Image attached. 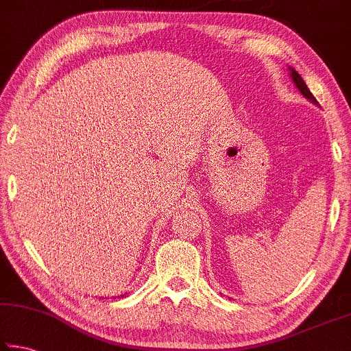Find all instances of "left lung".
Wrapping results in <instances>:
<instances>
[{"instance_id": "obj_1", "label": "left lung", "mask_w": 351, "mask_h": 351, "mask_svg": "<svg viewBox=\"0 0 351 351\" xmlns=\"http://www.w3.org/2000/svg\"><path fill=\"white\" fill-rule=\"evenodd\" d=\"M289 69H291V77H293V80H294V83L297 85V88H299V90H300V93L304 94V96H305L306 99H310L311 102H314V104H319L317 100H316V97L313 96V93H311L310 90H308L306 83L304 82V79H302L300 74L297 73V71H295V69H293V68H289Z\"/></svg>"}]
</instances>
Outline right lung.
<instances>
[{
	"instance_id": "1",
	"label": "right lung",
	"mask_w": 351,
	"mask_h": 351,
	"mask_svg": "<svg viewBox=\"0 0 351 351\" xmlns=\"http://www.w3.org/2000/svg\"><path fill=\"white\" fill-rule=\"evenodd\" d=\"M121 297H123V294H122V295H121Z\"/></svg>"
}]
</instances>
